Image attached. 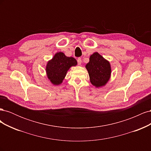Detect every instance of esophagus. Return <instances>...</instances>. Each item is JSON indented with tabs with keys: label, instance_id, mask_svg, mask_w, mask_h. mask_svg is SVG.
I'll list each match as a JSON object with an SVG mask.
<instances>
[{
	"label": "esophagus",
	"instance_id": "obj_1",
	"mask_svg": "<svg viewBox=\"0 0 151 151\" xmlns=\"http://www.w3.org/2000/svg\"><path fill=\"white\" fill-rule=\"evenodd\" d=\"M77 63H78V64L80 65L82 63V60L81 58H78V59H77Z\"/></svg>",
	"mask_w": 151,
	"mask_h": 151
}]
</instances>
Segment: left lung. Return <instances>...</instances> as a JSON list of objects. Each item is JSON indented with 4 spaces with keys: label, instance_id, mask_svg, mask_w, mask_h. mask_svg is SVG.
<instances>
[{
    "label": "left lung",
    "instance_id": "obj_1",
    "mask_svg": "<svg viewBox=\"0 0 151 151\" xmlns=\"http://www.w3.org/2000/svg\"><path fill=\"white\" fill-rule=\"evenodd\" d=\"M91 83L99 88L106 85L110 79L111 67L110 63L98 52L91 55L89 62L86 65Z\"/></svg>",
    "mask_w": 151,
    "mask_h": 151
}]
</instances>
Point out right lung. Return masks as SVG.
Masks as SVG:
<instances>
[{
	"label": "right lung",
	"instance_id": "obj_1",
	"mask_svg": "<svg viewBox=\"0 0 151 151\" xmlns=\"http://www.w3.org/2000/svg\"><path fill=\"white\" fill-rule=\"evenodd\" d=\"M77 65V62L74 58L67 57L61 52H57L47 63L45 70L48 79L52 84L60 85L65 79L69 68Z\"/></svg>",
	"mask_w": 151,
	"mask_h": 151
}]
</instances>
